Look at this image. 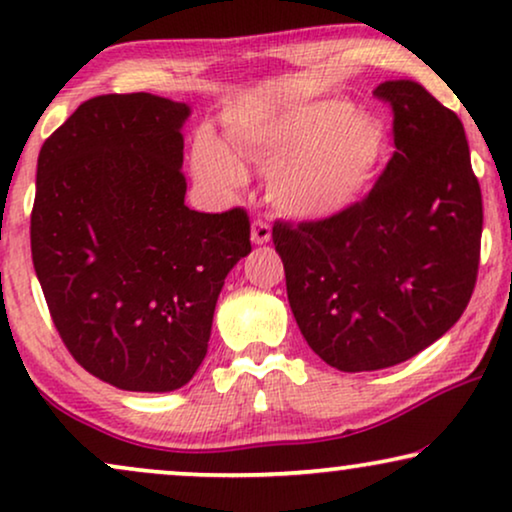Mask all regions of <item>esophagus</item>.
Masks as SVG:
<instances>
[{
    "label": "esophagus",
    "mask_w": 512,
    "mask_h": 512,
    "mask_svg": "<svg viewBox=\"0 0 512 512\" xmlns=\"http://www.w3.org/2000/svg\"><path fill=\"white\" fill-rule=\"evenodd\" d=\"M272 237V230H270V223L265 219H256L251 223V242L254 244H265L270 242Z\"/></svg>",
    "instance_id": "34e87169"
}]
</instances>
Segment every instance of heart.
Here are the masks:
<instances>
[{"label": "heart", "instance_id": "b5f03b06", "mask_svg": "<svg viewBox=\"0 0 512 512\" xmlns=\"http://www.w3.org/2000/svg\"><path fill=\"white\" fill-rule=\"evenodd\" d=\"M230 139L242 156L270 167L272 205L296 219H326L352 207L373 181L387 146L377 118L338 100L272 123L233 125ZM193 167L216 186H240L247 179L242 160L212 132L195 137Z\"/></svg>", "mask_w": 512, "mask_h": 512}]
</instances>
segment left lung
<instances>
[{
	"label": "left lung",
	"mask_w": 512,
	"mask_h": 512,
	"mask_svg": "<svg viewBox=\"0 0 512 512\" xmlns=\"http://www.w3.org/2000/svg\"><path fill=\"white\" fill-rule=\"evenodd\" d=\"M394 114V156L352 207L275 221L286 293L307 345L361 373L408 361L445 335L473 296L482 193L459 116L415 81L373 90Z\"/></svg>",
	"instance_id": "left-lung-1"
}]
</instances>
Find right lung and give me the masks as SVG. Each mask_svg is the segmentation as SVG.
I'll list each match as a JSON object with an SVG mask.
<instances>
[{"label":"right lung","instance_id":"obj_1","mask_svg":"<svg viewBox=\"0 0 512 512\" xmlns=\"http://www.w3.org/2000/svg\"><path fill=\"white\" fill-rule=\"evenodd\" d=\"M188 114L149 93L100 95L39 151L30 240L48 312L76 363L125 391L191 380L223 279L251 251L242 207H186Z\"/></svg>","mask_w":512,"mask_h":512}]
</instances>
